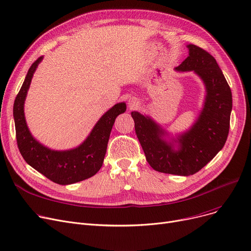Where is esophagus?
<instances>
[{
	"instance_id": "obj_1",
	"label": "esophagus",
	"mask_w": 251,
	"mask_h": 251,
	"mask_svg": "<svg viewBox=\"0 0 251 251\" xmlns=\"http://www.w3.org/2000/svg\"><path fill=\"white\" fill-rule=\"evenodd\" d=\"M138 105H139V102H138V100H136L135 99L129 100V109H130V110H135V109H137Z\"/></svg>"
}]
</instances>
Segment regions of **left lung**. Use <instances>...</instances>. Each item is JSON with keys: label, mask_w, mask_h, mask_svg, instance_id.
Instances as JSON below:
<instances>
[{"label": "left lung", "mask_w": 251, "mask_h": 251, "mask_svg": "<svg viewBox=\"0 0 251 251\" xmlns=\"http://www.w3.org/2000/svg\"><path fill=\"white\" fill-rule=\"evenodd\" d=\"M176 68L199 74L206 86L204 108L193 127L180 136L179 150L162 136L164 131L150 118L132 112L135 133L151 167L157 172L189 176L201 170L225 146L229 134L232 92L216 59L195 45Z\"/></svg>", "instance_id": "1"}]
</instances>
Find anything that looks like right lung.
<instances>
[{
	"label": "right lung",
	"mask_w": 251,
	"mask_h": 251,
	"mask_svg": "<svg viewBox=\"0 0 251 251\" xmlns=\"http://www.w3.org/2000/svg\"><path fill=\"white\" fill-rule=\"evenodd\" d=\"M43 57L33 62L14 101L16 139L23 159L33 169L50 181L67 185L96 175L100 169L107 151L108 141L115 119L126 111L124 102L115 104L105 113L92 129L87 139L77 149L55 151L39 144L30 134L24 118L23 104L32 75Z\"/></svg>",
	"instance_id": "1"
}]
</instances>
